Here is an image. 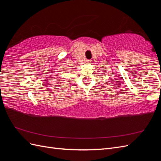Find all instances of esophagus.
<instances>
[{
	"label": "esophagus",
	"mask_w": 161,
	"mask_h": 161,
	"mask_svg": "<svg viewBox=\"0 0 161 161\" xmlns=\"http://www.w3.org/2000/svg\"><path fill=\"white\" fill-rule=\"evenodd\" d=\"M86 63H90L91 62V60H86Z\"/></svg>",
	"instance_id": "obj_1"
}]
</instances>
